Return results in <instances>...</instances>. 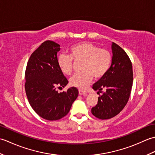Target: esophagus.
Masks as SVG:
<instances>
[{
  "label": "esophagus",
  "instance_id": "obj_1",
  "mask_svg": "<svg viewBox=\"0 0 155 155\" xmlns=\"http://www.w3.org/2000/svg\"><path fill=\"white\" fill-rule=\"evenodd\" d=\"M78 93H79L80 95H85L87 94V92L83 90H78Z\"/></svg>",
  "mask_w": 155,
  "mask_h": 155
}]
</instances>
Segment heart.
Returning a JSON list of instances; mask_svg holds the SVG:
<instances>
[{"instance_id": "b5f03b06", "label": "heart", "mask_w": 155, "mask_h": 155, "mask_svg": "<svg viewBox=\"0 0 155 155\" xmlns=\"http://www.w3.org/2000/svg\"><path fill=\"white\" fill-rule=\"evenodd\" d=\"M70 55L59 54L57 58L58 67L63 74L70 75L72 72V58L76 61H83L80 73L74 74L70 79L71 86L84 90L93 79L103 77L111 64L110 52L99 48L91 42H84L74 45L70 48Z\"/></svg>"}]
</instances>
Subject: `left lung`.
I'll return each instance as SVG.
<instances>
[{
	"instance_id": "left-lung-1",
	"label": "left lung",
	"mask_w": 155,
	"mask_h": 155,
	"mask_svg": "<svg viewBox=\"0 0 155 155\" xmlns=\"http://www.w3.org/2000/svg\"><path fill=\"white\" fill-rule=\"evenodd\" d=\"M111 64L103 77L93 85L97 93L105 91L98 97V103L91 113L100 119H109L123 109L129 98L133 86L132 63L123 48L114 42L111 45Z\"/></svg>"
}]
</instances>
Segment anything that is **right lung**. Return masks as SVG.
<instances>
[{"instance_id": "right-lung-1", "label": "right lung", "mask_w": 155, "mask_h": 155, "mask_svg": "<svg viewBox=\"0 0 155 155\" xmlns=\"http://www.w3.org/2000/svg\"><path fill=\"white\" fill-rule=\"evenodd\" d=\"M60 50L57 42H44L32 53L25 72V91L29 103L39 116L48 120L66 116L78 95L75 87L60 93L57 91L68 83L57 63Z\"/></svg>"}]
</instances>
